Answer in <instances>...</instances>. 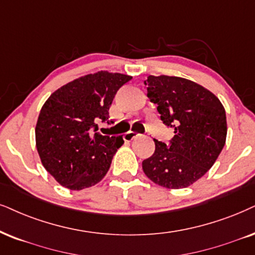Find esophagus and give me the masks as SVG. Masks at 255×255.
Returning a JSON list of instances; mask_svg holds the SVG:
<instances>
[{
	"label": "esophagus",
	"mask_w": 255,
	"mask_h": 255,
	"mask_svg": "<svg viewBox=\"0 0 255 255\" xmlns=\"http://www.w3.org/2000/svg\"><path fill=\"white\" fill-rule=\"evenodd\" d=\"M138 133H136V131H128V133H126L125 135H124V138L126 141H133L135 137H137L138 136Z\"/></svg>",
	"instance_id": "34e87169"
}]
</instances>
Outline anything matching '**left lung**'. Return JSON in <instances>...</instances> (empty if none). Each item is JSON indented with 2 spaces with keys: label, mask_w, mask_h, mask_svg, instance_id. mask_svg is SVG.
Wrapping results in <instances>:
<instances>
[{
  "label": "left lung",
  "mask_w": 255,
  "mask_h": 255,
  "mask_svg": "<svg viewBox=\"0 0 255 255\" xmlns=\"http://www.w3.org/2000/svg\"><path fill=\"white\" fill-rule=\"evenodd\" d=\"M144 85L174 136L169 144L154 140L155 151L142 169L156 185L186 188L211 169L226 143V112L213 93L191 80L149 75Z\"/></svg>",
  "instance_id": "left-lung-1"
}]
</instances>
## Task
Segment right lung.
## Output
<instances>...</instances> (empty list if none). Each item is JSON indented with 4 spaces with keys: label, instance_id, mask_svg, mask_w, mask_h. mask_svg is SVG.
Here are the masks:
<instances>
[{
    "label": "right lung",
    "instance_id": "right-lung-1",
    "mask_svg": "<svg viewBox=\"0 0 255 255\" xmlns=\"http://www.w3.org/2000/svg\"><path fill=\"white\" fill-rule=\"evenodd\" d=\"M130 80L104 70L88 74L55 90L42 106L35 127L36 148L42 165L61 186L81 191L105 178L125 141L121 135L96 133L98 122L113 124L109 107Z\"/></svg>",
    "mask_w": 255,
    "mask_h": 255
}]
</instances>
